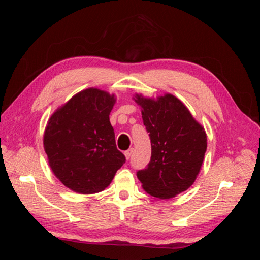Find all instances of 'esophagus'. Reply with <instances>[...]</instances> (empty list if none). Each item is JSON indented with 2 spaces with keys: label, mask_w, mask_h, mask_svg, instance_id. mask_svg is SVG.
I'll use <instances>...</instances> for the list:
<instances>
[{
  "label": "esophagus",
  "mask_w": 260,
  "mask_h": 260,
  "mask_svg": "<svg viewBox=\"0 0 260 260\" xmlns=\"http://www.w3.org/2000/svg\"><path fill=\"white\" fill-rule=\"evenodd\" d=\"M132 152H133V148H129L128 151H125V152H124V156H125V158L129 159L130 157H131V155H132Z\"/></svg>",
  "instance_id": "obj_1"
}]
</instances>
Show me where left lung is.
I'll return each mask as SVG.
<instances>
[{"instance_id": "left-lung-1", "label": "left lung", "mask_w": 260, "mask_h": 260, "mask_svg": "<svg viewBox=\"0 0 260 260\" xmlns=\"http://www.w3.org/2000/svg\"><path fill=\"white\" fill-rule=\"evenodd\" d=\"M152 145L151 161L137 176L143 190L168 200L186 191L198 178L207 148L203 125L170 93L149 99L136 94Z\"/></svg>"}]
</instances>
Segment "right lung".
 Returning a JSON list of instances; mask_svg holds the SVG:
<instances>
[{
  "label": "right lung",
  "instance_id": "right-lung-1",
  "mask_svg": "<svg viewBox=\"0 0 260 260\" xmlns=\"http://www.w3.org/2000/svg\"><path fill=\"white\" fill-rule=\"evenodd\" d=\"M115 103L114 94L85 89L58 107L46 124L43 145L50 167L76 193L105 190L125 161L109 121Z\"/></svg>",
  "mask_w": 260,
  "mask_h": 260
}]
</instances>
